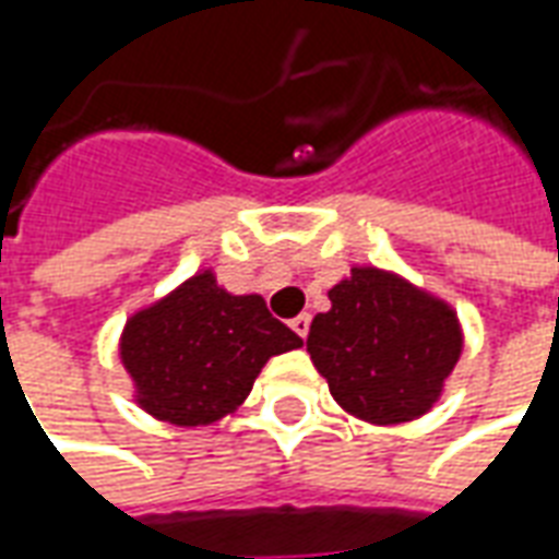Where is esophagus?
<instances>
[{
    "label": "esophagus",
    "mask_w": 559,
    "mask_h": 559,
    "mask_svg": "<svg viewBox=\"0 0 559 559\" xmlns=\"http://www.w3.org/2000/svg\"><path fill=\"white\" fill-rule=\"evenodd\" d=\"M292 331L300 336V340H307V334H310V316L304 312V316H295L292 319Z\"/></svg>",
    "instance_id": "esophagus-1"
}]
</instances>
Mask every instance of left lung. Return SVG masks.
Segmentation results:
<instances>
[{"label":"left lung","mask_w":559,"mask_h":559,"mask_svg":"<svg viewBox=\"0 0 559 559\" xmlns=\"http://www.w3.org/2000/svg\"><path fill=\"white\" fill-rule=\"evenodd\" d=\"M310 324L307 352L331 397L370 425H403L433 409L463 352L457 312L400 273L355 264Z\"/></svg>","instance_id":"left-lung-1"}]
</instances>
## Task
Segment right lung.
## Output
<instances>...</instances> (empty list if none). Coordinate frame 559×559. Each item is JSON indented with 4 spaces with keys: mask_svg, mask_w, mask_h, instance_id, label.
I'll return each instance as SVG.
<instances>
[{
    "mask_svg": "<svg viewBox=\"0 0 559 559\" xmlns=\"http://www.w3.org/2000/svg\"><path fill=\"white\" fill-rule=\"evenodd\" d=\"M300 343L261 295H231L216 273L198 271L126 319L120 361L146 415L204 427L235 413L261 367Z\"/></svg>",
    "mask_w": 559,
    "mask_h": 559,
    "instance_id": "obj_1",
    "label": "right lung"
}]
</instances>
